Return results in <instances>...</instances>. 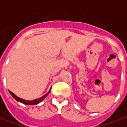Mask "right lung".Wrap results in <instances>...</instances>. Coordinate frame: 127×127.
Returning <instances> with one entry per match:
<instances>
[{"instance_id": "1", "label": "right lung", "mask_w": 127, "mask_h": 127, "mask_svg": "<svg viewBox=\"0 0 127 127\" xmlns=\"http://www.w3.org/2000/svg\"><path fill=\"white\" fill-rule=\"evenodd\" d=\"M51 88H50L49 91L46 94H45L44 95H43L42 97H41L40 98H38V99H34V100H32V101H29V100H26L24 99H22V98H20V97H19L16 95H15L14 93H12V92L10 91H9V92L10 94H11V95L13 97V98H14L17 101H18V102H20L22 103H24L25 105H36V104H38L40 102H41L47 96V95L49 94L50 91H51Z\"/></svg>"}]
</instances>
